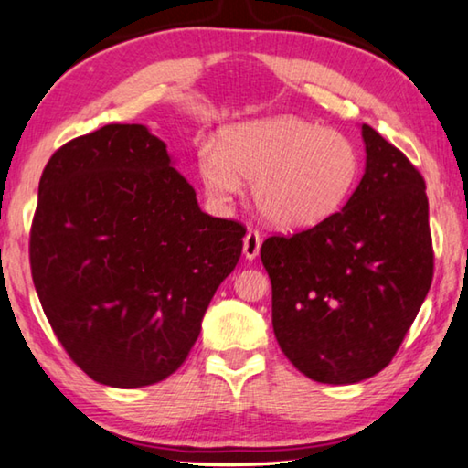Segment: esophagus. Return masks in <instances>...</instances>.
<instances>
[{
	"mask_svg": "<svg viewBox=\"0 0 468 468\" xmlns=\"http://www.w3.org/2000/svg\"><path fill=\"white\" fill-rule=\"evenodd\" d=\"M261 234L257 232V229H249L247 236H244V242H242V252L244 257L252 261V259H257L259 250H261Z\"/></svg>",
	"mask_w": 468,
	"mask_h": 468,
	"instance_id": "obj_1",
	"label": "esophagus"
}]
</instances>
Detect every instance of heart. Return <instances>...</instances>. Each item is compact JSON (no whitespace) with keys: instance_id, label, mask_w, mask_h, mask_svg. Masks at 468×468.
<instances>
[{"instance_id":"b5f03b06","label":"heart","mask_w":468,"mask_h":468,"mask_svg":"<svg viewBox=\"0 0 468 468\" xmlns=\"http://www.w3.org/2000/svg\"><path fill=\"white\" fill-rule=\"evenodd\" d=\"M361 155L346 134L298 116L240 122L197 153L207 197L229 203L252 180V203L280 229H309L338 213L356 186Z\"/></svg>"}]
</instances>
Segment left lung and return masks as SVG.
I'll return each instance as SVG.
<instances>
[{"label":"left lung","mask_w":468,"mask_h":468,"mask_svg":"<svg viewBox=\"0 0 468 468\" xmlns=\"http://www.w3.org/2000/svg\"><path fill=\"white\" fill-rule=\"evenodd\" d=\"M365 174L344 209L292 236H270L273 334L319 384H356L392 361L433 280L425 180L363 124Z\"/></svg>","instance_id":"obj_1"}]
</instances>
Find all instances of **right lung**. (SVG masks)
<instances>
[{"label":"right lung","instance_id":"obj_1","mask_svg":"<svg viewBox=\"0 0 468 468\" xmlns=\"http://www.w3.org/2000/svg\"><path fill=\"white\" fill-rule=\"evenodd\" d=\"M244 232L201 211L147 126L107 124L45 165L30 271L72 361L103 386L143 388L186 361Z\"/></svg>","mask_w":468,"mask_h":468}]
</instances>
